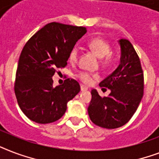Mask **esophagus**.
<instances>
[{"label":"esophagus","instance_id":"obj_1","mask_svg":"<svg viewBox=\"0 0 159 159\" xmlns=\"http://www.w3.org/2000/svg\"><path fill=\"white\" fill-rule=\"evenodd\" d=\"M87 88L85 86H83V85H81V91L82 92H85V91H87Z\"/></svg>","mask_w":159,"mask_h":159}]
</instances>
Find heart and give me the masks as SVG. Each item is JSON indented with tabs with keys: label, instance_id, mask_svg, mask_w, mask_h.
<instances>
[{
	"label": "heart",
	"instance_id": "b5f03b06",
	"mask_svg": "<svg viewBox=\"0 0 159 159\" xmlns=\"http://www.w3.org/2000/svg\"><path fill=\"white\" fill-rule=\"evenodd\" d=\"M87 46L92 51H93L100 58V63L102 67H109L115 62V57L111 53V43L108 41L102 38L97 37L90 39L87 42ZM79 58V49L77 46H75L71 49L68 59L71 62H77ZM77 77L85 85H91L95 80L99 78V76L97 73H90L87 72H82L77 75Z\"/></svg>",
	"mask_w": 159,
	"mask_h": 159
}]
</instances>
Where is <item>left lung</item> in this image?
Returning a JSON list of instances; mask_svg holds the SVG:
<instances>
[{"label": "left lung", "instance_id": "left-lung-1", "mask_svg": "<svg viewBox=\"0 0 159 159\" xmlns=\"http://www.w3.org/2000/svg\"><path fill=\"white\" fill-rule=\"evenodd\" d=\"M119 42L120 63L99 84L102 89L111 90V93L102 97L92 89L87 109L91 120L106 129L125 125L135 113L143 95V72L139 57L129 41L122 39Z\"/></svg>", "mask_w": 159, "mask_h": 159}]
</instances>
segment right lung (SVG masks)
<instances>
[{
	"label": "right lung",
	"instance_id": "add662e5",
	"mask_svg": "<svg viewBox=\"0 0 159 159\" xmlns=\"http://www.w3.org/2000/svg\"><path fill=\"white\" fill-rule=\"evenodd\" d=\"M87 32L85 27L52 22L34 34L21 51L15 93L23 113L39 124L62 117L67 104L80 92L79 83L67 78L53 87L52 77L67 65L70 51Z\"/></svg>",
	"mask_w": 159,
	"mask_h": 159
}]
</instances>
